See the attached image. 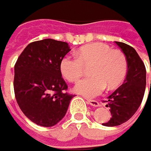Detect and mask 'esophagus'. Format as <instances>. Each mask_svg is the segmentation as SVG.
Masks as SVG:
<instances>
[{
    "label": "esophagus",
    "mask_w": 151,
    "mask_h": 151,
    "mask_svg": "<svg viewBox=\"0 0 151 151\" xmlns=\"http://www.w3.org/2000/svg\"><path fill=\"white\" fill-rule=\"evenodd\" d=\"M87 103L89 104H91L92 106H94V107H98L100 106V104H99V102L95 101V100H87Z\"/></svg>",
    "instance_id": "obj_1"
}]
</instances>
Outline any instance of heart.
Wrapping results in <instances>:
<instances>
[{
  "label": "heart",
  "instance_id": "heart-1",
  "mask_svg": "<svg viewBox=\"0 0 151 151\" xmlns=\"http://www.w3.org/2000/svg\"><path fill=\"white\" fill-rule=\"evenodd\" d=\"M90 75L80 80L74 91L85 97L100 95L106 87L116 88L126 79L128 64L126 55L119 49H113L104 43H92L81 47L77 56H66L61 59L60 71L69 81H76L89 67Z\"/></svg>",
  "mask_w": 151,
  "mask_h": 151
}]
</instances>
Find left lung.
Here are the masks:
<instances>
[{"label": "left lung", "mask_w": 151, "mask_h": 151, "mask_svg": "<svg viewBox=\"0 0 151 151\" xmlns=\"http://www.w3.org/2000/svg\"><path fill=\"white\" fill-rule=\"evenodd\" d=\"M127 59L128 69L124 83L107 97L111 118L105 127H116L131 118L139 107L146 89V68L137 51L129 45L116 42ZM151 87V81H150Z\"/></svg>", "instance_id": "8db88e82"}]
</instances>
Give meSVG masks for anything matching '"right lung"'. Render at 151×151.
<instances>
[{
    "instance_id": "add662e5",
    "label": "right lung",
    "mask_w": 151,
    "mask_h": 151,
    "mask_svg": "<svg viewBox=\"0 0 151 151\" xmlns=\"http://www.w3.org/2000/svg\"><path fill=\"white\" fill-rule=\"evenodd\" d=\"M68 43L55 39L32 42L14 65V88L17 104L24 116L41 127H53L67 113L74 95L60 71L61 59L70 52Z\"/></svg>"
}]
</instances>
